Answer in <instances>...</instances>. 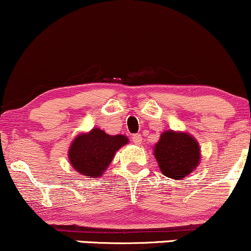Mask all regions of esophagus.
<instances>
[{
	"instance_id": "1",
	"label": "esophagus",
	"mask_w": 251,
	"mask_h": 251,
	"mask_svg": "<svg viewBox=\"0 0 251 251\" xmlns=\"http://www.w3.org/2000/svg\"><path fill=\"white\" fill-rule=\"evenodd\" d=\"M132 141H133V144H135V145H140L141 141H143L141 134H134L133 137H132Z\"/></svg>"
}]
</instances>
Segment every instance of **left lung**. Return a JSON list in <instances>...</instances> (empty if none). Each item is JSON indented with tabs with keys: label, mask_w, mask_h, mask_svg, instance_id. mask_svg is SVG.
<instances>
[{
	"label": "left lung",
	"mask_w": 251,
	"mask_h": 251,
	"mask_svg": "<svg viewBox=\"0 0 251 251\" xmlns=\"http://www.w3.org/2000/svg\"><path fill=\"white\" fill-rule=\"evenodd\" d=\"M154 156L162 174L180 180L191 174L200 162V146L191 134L171 129L160 135Z\"/></svg>",
	"instance_id": "8db88e82"
}]
</instances>
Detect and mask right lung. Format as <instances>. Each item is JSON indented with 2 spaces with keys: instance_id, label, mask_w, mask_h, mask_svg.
Returning <instances> with one entry per match:
<instances>
[{
  "instance_id": "right-lung-1",
  "label": "right lung",
  "mask_w": 251,
  "mask_h": 251,
  "mask_svg": "<svg viewBox=\"0 0 251 251\" xmlns=\"http://www.w3.org/2000/svg\"><path fill=\"white\" fill-rule=\"evenodd\" d=\"M127 143L126 135H110L95 127L74 139L69 150V160L72 167L81 175L101 176L117 151Z\"/></svg>"
}]
</instances>
